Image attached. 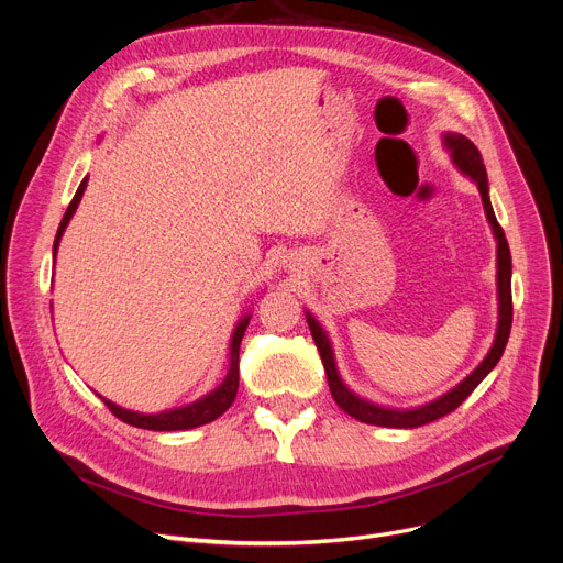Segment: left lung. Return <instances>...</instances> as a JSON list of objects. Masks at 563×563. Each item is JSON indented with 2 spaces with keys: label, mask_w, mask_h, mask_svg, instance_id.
Wrapping results in <instances>:
<instances>
[{
  "label": "left lung",
  "mask_w": 563,
  "mask_h": 563,
  "mask_svg": "<svg viewBox=\"0 0 563 563\" xmlns=\"http://www.w3.org/2000/svg\"><path fill=\"white\" fill-rule=\"evenodd\" d=\"M441 144L448 154H451L453 165L457 167L460 174H464L466 178H471L482 197V206H484V214L486 221H489L492 233L496 238V289H498V325H496V336L494 344L489 349V353L484 355V360L468 373V376L455 385L451 391H445L423 405L417 407H387L380 402H373L360 394H355L340 376V368H336L334 362V351H332V342L328 332L323 330V325L314 319V314L310 310H306V319L312 332V340L319 349L325 376H328V387L330 394L334 398V402L340 405L349 417L368 423V426H383V428H421L426 423H432L445 415H451L453 409H457L468 394L494 371V366L498 364V360L505 353L507 340H509V330H511V253H509V244L507 238L500 229V223L496 219V212L492 208V199H489V178H486V169L482 163V156L477 152V146L462 133H453L445 131L441 135Z\"/></svg>",
  "instance_id": "8db88e82"
}]
</instances>
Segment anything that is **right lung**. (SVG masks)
I'll return each mask as SVG.
<instances>
[{"instance_id":"obj_1","label":"right lung","mask_w":563,"mask_h":563,"mask_svg":"<svg viewBox=\"0 0 563 563\" xmlns=\"http://www.w3.org/2000/svg\"><path fill=\"white\" fill-rule=\"evenodd\" d=\"M86 185H88V176L81 180L77 195H74L71 203L67 206L63 219H60V227H58V233H56V240H54V262H56V253H58V244L63 240V233L67 229L69 219L74 217V212H77L79 203H81V197L86 192ZM251 321V312H244L240 317V321L235 323L233 328V334H231V346H229V371H227V378H223L212 391H208L206 396H201L199 400L195 402H187V405H180V407H174V409H165V411H156V415H142V411H133V409H126L118 402H112L103 396H99L106 407L115 415L120 421L133 426V428H142V430H156V432H174V430H192V428H199V426H206L214 419H219L223 411H227L235 396H238V387H240V342L244 336V330Z\"/></svg>"}]
</instances>
